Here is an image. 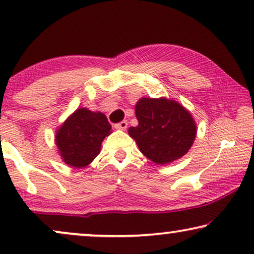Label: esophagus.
Segmentation results:
<instances>
[{"mask_svg":"<svg viewBox=\"0 0 254 254\" xmlns=\"http://www.w3.org/2000/svg\"><path fill=\"white\" fill-rule=\"evenodd\" d=\"M127 126H128V123L126 120H123V121H120L119 124L114 125V127H116L117 129H126Z\"/></svg>","mask_w":254,"mask_h":254,"instance_id":"1","label":"esophagus"}]
</instances>
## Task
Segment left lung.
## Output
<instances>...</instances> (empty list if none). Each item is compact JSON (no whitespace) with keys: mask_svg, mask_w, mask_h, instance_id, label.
<instances>
[{"mask_svg":"<svg viewBox=\"0 0 254 254\" xmlns=\"http://www.w3.org/2000/svg\"><path fill=\"white\" fill-rule=\"evenodd\" d=\"M138 125L128 133L140 151L156 164L179 159L192 147L196 126L185 107L166 98H142L135 106Z\"/></svg>","mask_w":254,"mask_h":254,"instance_id":"8db88e82","label":"left lung"}]
</instances>
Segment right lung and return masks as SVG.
I'll list each match as a JSON object with an SVG mask.
<instances>
[{
	"instance_id": "right-lung-1",
	"label": "right lung",
	"mask_w": 254,
	"mask_h": 254,
	"mask_svg": "<svg viewBox=\"0 0 254 254\" xmlns=\"http://www.w3.org/2000/svg\"><path fill=\"white\" fill-rule=\"evenodd\" d=\"M110 133L105 114L78 109L59 128L55 143L65 164L79 169L98 156L102 142Z\"/></svg>"
}]
</instances>
